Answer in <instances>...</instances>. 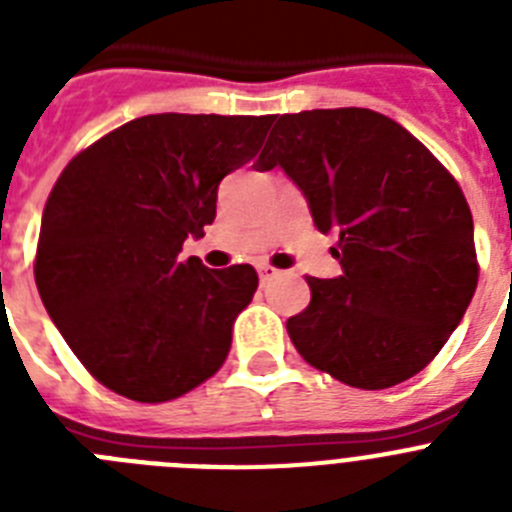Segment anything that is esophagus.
Instances as JSON below:
<instances>
[{
  "label": "esophagus",
  "instance_id": "1",
  "mask_svg": "<svg viewBox=\"0 0 512 512\" xmlns=\"http://www.w3.org/2000/svg\"><path fill=\"white\" fill-rule=\"evenodd\" d=\"M259 277H261V284H266V282H271V279L274 277H279V271L274 269V266H259Z\"/></svg>",
  "mask_w": 512,
  "mask_h": 512
}]
</instances>
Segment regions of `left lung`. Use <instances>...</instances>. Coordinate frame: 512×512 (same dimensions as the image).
Segmentation results:
<instances>
[{
    "label": "left lung",
    "instance_id": "left-lung-1",
    "mask_svg": "<svg viewBox=\"0 0 512 512\" xmlns=\"http://www.w3.org/2000/svg\"><path fill=\"white\" fill-rule=\"evenodd\" d=\"M300 187L341 277L315 279L287 320L302 359L359 390L418 374L477 289L474 223L454 176L415 135L364 107L282 115L256 161Z\"/></svg>",
    "mask_w": 512,
    "mask_h": 512
}]
</instances>
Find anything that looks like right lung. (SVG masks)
I'll return each instance as SVG.
<instances>
[{
  "label": "right lung",
  "mask_w": 512,
  "mask_h": 512,
  "mask_svg": "<svg viewBox=\"0 0 512 512\" xmlns=\"http://www.w3.org/2000/svg\"><path fill=\"white\" fill-rule=\"evenodd\" d=\"M274 115H146L69 161L45 202L35 284L97 382L135 402L182 397L223 366L259 287L251 264L182 261L212 225L217 187Z\"/></svg>",
  "instance_id": "obj_1"
}]
</instances>
